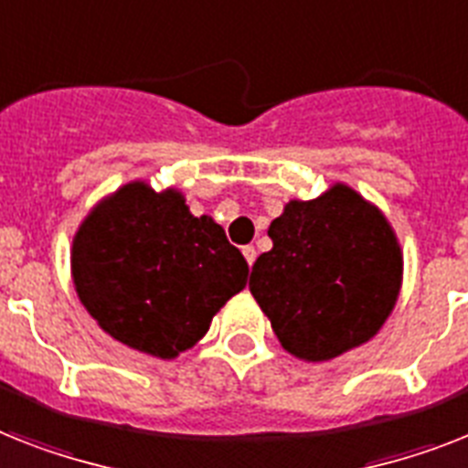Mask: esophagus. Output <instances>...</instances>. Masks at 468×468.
Segmentation results:
<instances>
[{"label": "esophagus", "mask_w": 468, "mask_h": 468, "mask_svg": "<svg viewBox=\"0 0 468 468\" xmlns=\"http://www.w3.org/2000/svg\"><path fill=\"white\" fill-rule=\"evenodd\" d=\"M243 258H246V262H249V265H253V262H256V249H253V246H243Z\"/></svg>", "instance_id": "1"}]
</instances>
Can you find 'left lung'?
Returning a JSON list of instances; mask_svg holds the SVG:
<instances>
[{
    "label": "left lung",
    "mask_w": 468,
    "mask_h": 468,
    "mask_svg": "<svg viewBox=\"0 0 468 468\" xmlns=\"http://www.w3.org/2000/svg\"><path fill=\"white\" fill-rule=\"evenodd\" d=\"M268 237L249 289L289 354L330 361L380 330L399 296L401 250L376 206L335 184L287 203Z\"/></svg>",
    "instance_id": "1"
}]
</instances>
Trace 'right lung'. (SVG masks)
Wrapping results in <instances>:
<instances>
[{"label":"right lung","mask_w":468,"mask_h":468,"mask_svg":"<svg viewBox=\"0 0 468 468\" xmlns=\"http://www.w3.org/2000/svg\"><path fill=\"white\" fill-rule=\"evenodd\" d=\"M80 303L107 335L160 358L191 349L246 287L249 262L179 191L133 181L83 219L71 250Z\"/></svg>","instance_id":"add662e5"}]
</instances>
